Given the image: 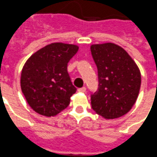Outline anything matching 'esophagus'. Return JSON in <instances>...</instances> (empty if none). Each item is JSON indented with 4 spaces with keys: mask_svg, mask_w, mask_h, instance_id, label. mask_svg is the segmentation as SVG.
Here are the masks:
<instances>
[{
    "mask_svg": "<svg viewBox=\"0 0 157 157\" xmlns=\"http://www.w3.org/2000/svg\"><path fill=\"white\" fill-rule=\"evenodd\" d=\"M78 91H80V92H86V88L85 86H83V87H81V88H78Z\"/></svg>",
    "mask_w": 157,
    "mask_h": 157,
    "instance_id": "esophagus-1",
    "label": "esophagus"
}]
</instances>
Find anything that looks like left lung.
I'll list each match as a JSON object with an SVG mask.
<instances>
[{
	"instance_id": "8db88e82",
	"label": "left lung",
	"mask_w": 157,
	"mask_h": 157,
	"mask_svg": "<svg viewBox=\"0 0 157 157\" xmlns=\"http://www.w3.org/2000/svg\"><path fill=\"white\" fill-rule=\"evenodd\" d=\"M98 87L91 92L92 110L107 119L122 117L136 103L141 86L137 66L127 52L113 43L92 45Z\"/></svg>"
}]
</instances>
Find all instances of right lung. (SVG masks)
Instances as JSON below:
<instances>
[{"mask_svg":"<svg viewBox=\"0 0 157 157\" xmlns=\"http://www.w3.org/2000/svg\"><path fill=\"white\" fill-rule=\"evenodd\" d=\"M78 50L75 45L52 43L36 52L21 71V91L37 113L57 115L70 104L77 91L67 71V65Z\"/></svg>","mask_w":157,"mask_h":157,"instance_id":"1","label":"right lung"}]
</instances>
